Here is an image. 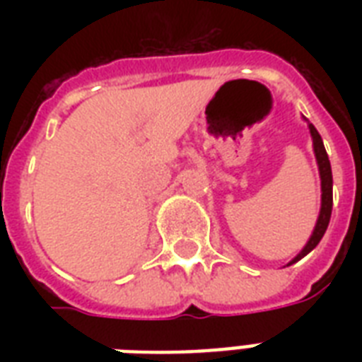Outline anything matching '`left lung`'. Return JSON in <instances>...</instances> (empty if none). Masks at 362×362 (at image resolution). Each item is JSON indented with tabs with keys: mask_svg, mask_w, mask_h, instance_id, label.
I'll return each mask as SVG.
<instances>
[{
	"mask_svg": "<svg viewBox=\"0 0 362 362\" xmlns=\"http://www.w3.org/2000/svg\"><path fill=\"white\" fill-rule=\"evenodd\" d=\"M310 133H312V141H314V152L315 159H317V165H320V175H321V212L320 218H317V223H315V229L310 237L308 244L304 246V250L298 253L297 257L293 259L291 263H297L298 259H303L306 253H310L314 250L320 240L325 235L327 227H329V221H331V212H332V173H331V161H329V156L325 152V146H323V141H321V135L317 133L314 125L308 124Z\"/></svg>",
	"mask_w": 362,
	"mask_h": 362,
	"instance_id": "left-lung-1",
	"label": "left lung"
}]
</instances>
